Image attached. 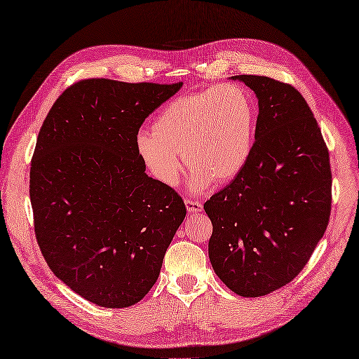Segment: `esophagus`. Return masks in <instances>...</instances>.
I'll use <instances>...</instances> for the list:
<instances>
[{
	"mask_svg": "<svg viewBox=\"0 0 359 359\" xmlns=\"http://www.w3.org/2000/svg\"><path fill=\"white\" fill-rule=\"evenodd\" d=\"M185 206H187V210H189V213H193V215L203 210V204L200 201H197V200L187 198L185 200Z\"/></svg>",
	"mask_w": 359,
	"mask_h": 359,
	"instance_id": "obj_1",
	"label": "esophagus"
}]
</instances>
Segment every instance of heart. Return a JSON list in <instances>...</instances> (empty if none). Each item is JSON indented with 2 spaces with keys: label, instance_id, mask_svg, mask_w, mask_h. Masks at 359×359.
<instances>
[{
  "label": "heart",
  "instance_id": "heart-1",
  "mask_svg": "<svg viewBox=\"0 0 359 359\" xmlns=\"http://www.w3.org/2000/svg\"><path fill=\"white\" fill-rule=\"evenodd\" d=\"M255 108L240 86L180 96L159 112L151 131L135 139L139 158L149 174L166 187H175L182 158L191 170V189L228 182L241 172L252 151Z\"/></svg>",
  "mask_w": 359,
  "mask_h": 359
}]
</instances>
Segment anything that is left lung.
<instances>
[{"label":"left lung","instance_id":"8db88e82","mask_svg":"<svg viewBox=\"0 0 359 359\" xmlns=\"http://www.w3.org/2000/svg\"><path fill=\"white\" fill-rule=\"evenodd\" d=\"M259 99L248 162L204 203L209 259L241 297H263L294 280L326 232L332 169L321 130L302 95L266 76L241 74Z\"/></svg>","mask_w":359,"mask_h":359}]
</instances>
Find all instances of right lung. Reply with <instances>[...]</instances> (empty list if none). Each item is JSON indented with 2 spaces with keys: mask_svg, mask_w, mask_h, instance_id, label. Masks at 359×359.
<instances>
[{
  "mask_svg": "<svg viewBox=\"0 0 359 359\" xmlns=\"http://www.w3.org/2000/svg\"><path fill=\"white\" fill-rule=\"evenodd\" d=\"M182 83L80 80L55 100L30 165L36 241L54 275L99 306L137 304L158 280L187 209L147 177L144 119Z\"/></svg>",
  "mask_w": 359,
  "mask_h": 359,
  "instance_id": "right-lung-1",
  "label": "right lung"
}]
</instances>
